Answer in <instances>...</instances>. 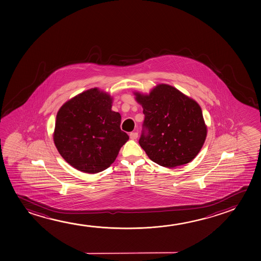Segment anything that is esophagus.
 Instances as JSON below:
<instances>
[{
  "label": "esophagus",
  "mask_w": 261,
  "mask_h": 261,
  "mask_svg": "<svg viewBox=\"0 0 261 261\" xmlns=\"http://www.w3.org/2000/svg\"><path fill=\"white\" fill-rule=\"evenodd\" d=\"M129 136H130V139H132V140H136V139H137V137H138V134L136 132L130 133Z\"/></svg>",
  "instance_id": "obj_1"
}]
</instances>
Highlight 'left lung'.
I'll use <instances>...</instances> for the list:
<instances>
[{"label":"left lung","mask_w":261,"mask_h":261,"mask_svg":"<svg viewBox=\"0 0 261 261\" xmlns=\"http://www.w3.org/2000/svg\"><path fill=\"white\" fill-rule=\"evenodd\" d=\"M134 95L144 109L139 144L148 157L166 168L181 166L195 159L207 135L199 104L165 83L156 85L149 94L135 91Z\"/></svg>","instance_id":"1"}]
</instances>
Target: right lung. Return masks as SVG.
Here are the masks:
<instances>
[{"label": "right lung", "instance_id": "right-lung-1", "mask_svg": "<svg viewBox=\"0 0 261 261\" xmlns=\"http://www.w3.org/2000/svg\"><path fill=\"white\" fill-rule=\"evenodd\" d=\"M113 98L98 88L65 102L57 115L53 138L61 156L76 170L94 174L115 162L128 141L121 116L111 110Z\"/></svg>", "mask_w": 261, "mask_h": 261}]
</instances>
